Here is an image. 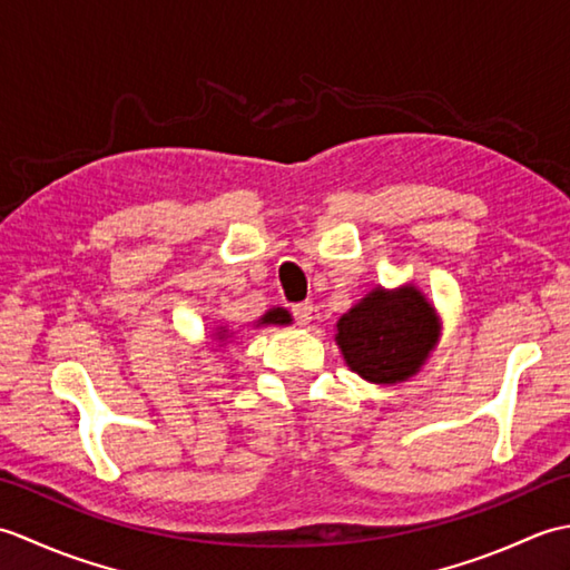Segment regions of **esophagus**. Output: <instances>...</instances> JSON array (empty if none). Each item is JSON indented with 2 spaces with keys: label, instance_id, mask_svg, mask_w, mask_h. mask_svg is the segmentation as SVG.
<instances>
[{
  "label": "esophagus",
  "instance_id": "obj_1",
  "mask_svg": "<svg viewBox=\"0 0 570 570\" xmlns=\"http://www.w3.org/2000/svg\"><path fill=\"white\" fill-rule=\"evenodd\" d=\"M292 311H294V318L298 321V325H308L313 321V311L316 308H313L311 301H304V304H296Z\"/></svg>",
  "mask_w": 570,
  "mask_h": 570
}]
</instances>
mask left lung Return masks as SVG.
Instances as JSON below:
<instances>
[{
    "instance_id": "left-lung-1",
    "label": "left lung",
    "mask_w": 570,
    "mask_h": 570,
    "mask_svg": "<svg viewBox=\"0 0 570 570\" xmlns=\"http://www.w3.org/2000/svg\"><path fill=\"white\" fill-rule=\"evenodd\" d=\"M335 343L362 380L404 382L421 370L439 343L441 321L416 286L374 288L337 321Z\"/></svg>"
}]
</instances>
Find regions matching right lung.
I'll list each match as a JSON object with an SVG mask.
<instances>
[{"label":"right lung","mask_w":570,"mask_h":570,"mask_svg":"<svg viewBox=\"0 0 570 570\" xmlns=\"http://www.w3.org/2000/svg\"><path fill=\"white\" fill-rule=\"evenodd\" d=\"M288 323H292V313H288L286 308H272L264 313L257 325H288ZM223 337H225V331L220 328V341Z\"/></svg>","instance_id":"right-lung-1"}]
</instances>
